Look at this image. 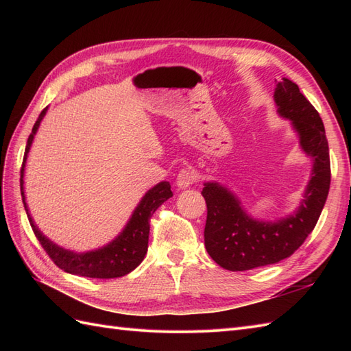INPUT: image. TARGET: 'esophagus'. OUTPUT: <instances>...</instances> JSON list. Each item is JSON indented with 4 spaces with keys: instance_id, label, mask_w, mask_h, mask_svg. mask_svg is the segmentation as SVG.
Instances as JSON below:
<instances>
[{
    "instance_id": "1",
    "label": "esophagus",
    "mask_w": 351,
    "mask_h": 351,
    "mask_svg": "<svg viewBox=\"0 0 351 351\" xmlns=\"http://www.w3.org/2000/svg\"><path fill=\"white\" fill-rule=\"evenodd\" d=\"M196 180H197V177H196L195 171H192V169H189V168H183V169H180V173L177 174V186L180 189H186L189 186L195 184Z\"/></svg>"
}]
</instances>
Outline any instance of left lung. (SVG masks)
Masks as SVG:
<instances>
[{"label": "left lung", "mask_w": 351, "mask_h": 351, "mask_svg": "<svg viewBox=\"0 0 351 351\" xmlns=\"http://www.w3.org/2000/svg\"><path fill=\"white\" fill-rule=\"evenodd\" d=\"M274 99L280 115L291 120L299 133L303 151L313 158L312 178L299 210L277 222L252 219L227 189L217 183L205 184L202 190L208 208L205 247L209 256L228 271H249L291 256L313 231L328 197L331 164L319 112L289 79L278 82Z\"/></svg>", "instance_id": "obj_1"}]
</instances>
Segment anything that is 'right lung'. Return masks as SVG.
I'll return each mask as SVG.
<instances>
[{
	"label": "right lung",
	"mask_w": 351,
	"mask_h": 351,
	"mask_svg": "<svg viewBox=\"0 0 351 351\" xmlns=\"http://www.w3.org/2000/svg\"><path fill=\"white\" fill-rule=\"evenodd\" d=\"M47 112V108L42 110L39 114V119L36 120L34 129L27 139V145L25 149L23 164L22 169H20V190H22V197L26 214L30 222V227L34 230L36 239L39 240L40 246L48 253L51 261L54 262L58 268L66 271L73 275H80V277L88 278H119L123 275L132 272L136 267H139L141 262L143 261L146 250H147V241H149V230H151V218L154 212L161 206L167 199L173 196L171 186L168 182H162L156 184L154 189L147 192L141 204L137 205L136 210L129 221V224L125 226L121 234L117 237L108 246L102 249H98L95 252L88 253H74L70 250H66L62 247H58L57 244L49 241L45 236H42V232L36 228V226L32 221L29 215V209L25 202V193H23V171H25V162L27 158V152L30 149L32 141L38 130V127L44 119Z\"/></svg>",
	"instance_id": "add662e5"
}]
</instances>
